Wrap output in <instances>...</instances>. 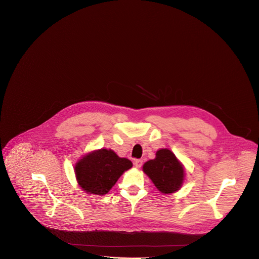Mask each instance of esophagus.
<instances>
[{"label": "esophagus", "mask_w": 259, "mask_h": 259, "mask_svg": "<svg viewBox=\"0 0 259 259\" xmlns=\"http://www.w3.org/2000/svg\"><path fill=\"white\" fill-rule=\"evenodd\" d=\"M142 160L141 159H135L134 160V166L136 167V168H140L141 166H142Z\"/></svg>", "instance_id": "esophagus-1"}]
</instances>
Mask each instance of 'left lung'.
<instances>
[{
    "label": "left lung",
    "instance_id": "8db88e82",
    "mask_svg": "<svg viewBox=\"0 0 259 259\" xmlns=\"http://www.w3.org/2000/svg\"><path fill=\"white\" fill-rule=\"evenodd\" d=\"M142 169L156 189L165 195L181 190L185 181L184 164L167 148L157 150L155 158L146 161Z\"/></svg>",
    "mask_w": 259,
    "mask_h": 259
}]
</instances>
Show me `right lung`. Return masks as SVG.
Listing matches in <instances>:
<instances>
[{"label":"right lung","instance_id":"right-lung-1","mask_svg":"<svg viewBox=\"0 0 259 259\" xmlns=\"http://www.w3.org/2000/svg\"><path fill=\"white\" fill-rule=\"evenodd\" d=\"M133 166L128 158L119 157L111 149H98L83 155L74 165L78 186L88 194L109 193L119 178Z\"/></svg>","mask_w":259,"mask_h":259}]
</instances>
